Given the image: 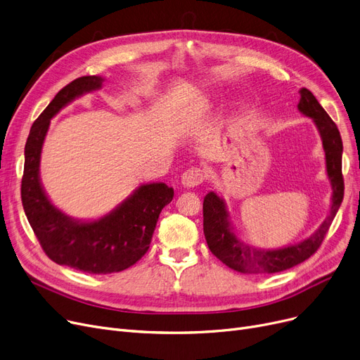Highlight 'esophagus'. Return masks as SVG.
<instances>
[{"label": "esophagus", "mask_w": 360, "mask_h": 360, "mask_svg": "<svg viewBox=\"0 0 360 360\" xmlns=\"http://www.w3.org/2000/svg\"><path fill=\"white\" fill-rule=\"evenodd\" d=\"M202 181H205V175H202L201 169L198 167L186 169L181 176V184L185 186V188H194V186L200 185Z\"/></svg>", "instance_id": "esophagus-1"}]
</instances>
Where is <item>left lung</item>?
I'll use <instances>...</instances> for the list:
<instances>
[{
    "label": "left lung",
    "instance_id": "1",
    "mask_svg": "<svg viewBox=\"0 0 360 360\" xmlns=\"http://www.w3.org/2000/svg\"><path fill=\"white\" fill-rule=\"evenodd\" d=\"M299 92L300 101L297 108L302 115L314 120L322 139L326 175L333 190L331 209L321 226L309 238L279 248H257L237 237L225 200L214 191L207 193L202 201V229L207 245L210 252L228 268L241 274H275L307 260L322 244L345 195V181L341 175L342 141L337 124L309 89L302 88Z\"/></svg>",
    "mask_w": 360,
    "mask_h": 360
}]
</instances>
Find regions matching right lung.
I'll return each mask as SVG.
<instances>
[{
    "label": "right lung",
    "instance_id": "obj_1",
    "mask_svg": "<svg viewBox=\"0 0 360 360\" xmlns=\"http://www.w3.org/2000/svg\"><path fill=\"white\" fill-rule=\"evenodd\" d=\"M103 82L101 76H82L57 92L30 128L22 178L23 209L45 255L63 266L96 275L124 271L141 259L162 209L174 198V188L163 182L141 184L112 212L82 221L61 212L46 195L39 163L51 119L76 98L100 89Z\"/></svg>",
    "mask_w": 360,
    "mask_h": 360
}]
</instances>
